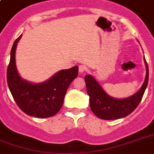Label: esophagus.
Segmentation results:
<instances>
[{
  "label": "esophagus",
  "instance_id": "1",
  "mask_svg": "<svg viewBox=\"0 0 154 154\" xmlns=\"http://www.w3.org/2000/svg\"><path fill=\"white\" fill-rule=\"evenodd\" d=\"M85 69H85V67L84 65H79V72H81V73H82V72H84L85 71Z\"/></svg>",
  "mask_w": 154,
  "mask_h": 154
}]
</instances>
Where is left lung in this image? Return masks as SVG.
I'll use <instances>...</instances> for the list:
<instances>
[{
	"label": "left lung",
	"mask_w": 154,
	"mask_h": 154,
	"mask_svg": "<svg viewBox=\"0 0 154 154\" xmlns=\"http://www.w3.org/2000/svg\"><path fill=\"white\" fill-rule=\"evenodd\" d=\"M146 67V75L142 86L136 94L125 98H114L109 96L92 75H85V81L89 96L90 109L97 117L103 120L123 118L130 114L137 105L146 91L149 81V68L144 57Z\"/></svg>",
	"instance_id": "8db88e82"
}]
</instances>
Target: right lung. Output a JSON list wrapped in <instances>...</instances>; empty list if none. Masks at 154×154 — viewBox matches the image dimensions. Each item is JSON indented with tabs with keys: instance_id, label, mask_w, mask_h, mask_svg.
Returning a JSON list of instances; mask_svg holds the SVG:
<instances>
[{
	"instance_id": "1",
	"label": "right lung",
	"mask_w": 154,
	"mask_h": 154,
	"mask_svg": "<svg viewBox=\"0 0 154 154\" xmlns=\"http://www.w3.org/2000/svg\"><path fill=\"white\" fill-rule=\"evenodd\" d=\"M16 40L10 53L7 82L13 97L27 115L39 118L54 116L62 107L67 89L78 75V66L62 69L41 83H32L20 77L16 65V49L21 38Z\"/></svg>"
}]
</instances>
